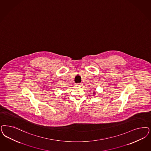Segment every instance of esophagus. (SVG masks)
<instances>
[{
    "instance_id": "obj_1",
    "label": "esophagus",
    "mask_w": 151,
    "mask_h": 151,
    "mask_svg": "<svg viewBox=\"0 0 151 151\" xmlns=\"http://www.w3.org/2000/svg\"><path fill=\"white\" fill-rule=\"evenodd\" d=\"M83 86V84L81 83H78L76 84V86H78V87H81Z\"/></svg>"
}]
</instances>
